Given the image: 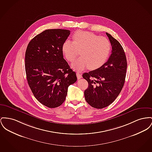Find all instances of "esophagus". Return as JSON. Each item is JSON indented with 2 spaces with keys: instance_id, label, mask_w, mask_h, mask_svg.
Segmentation results:
<instances>
[{
  "instance_id": "34e87169",
  "label": "esophagus",
  "mask_w": 152,
  "mask_h": 152,
  "mask_svg": "<svg viewBox=\"0 0 152 152\" xmlns=\"http://www.w3.org/2000/svg\"><path fill=\"white\" fill-rule=\"evenodd\" d=\"M76 76H77V77L78 79H80L82 77V75H81V74L80 72H77L76 73Z\"/></svg>"
}]
</instances>
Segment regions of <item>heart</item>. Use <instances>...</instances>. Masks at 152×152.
I'll list each match as a JSON object with an SVG mask.
<instances>
[{"mask_svg": "<svg viewBox=\"0 0 152 152\" xmlns=\"http://www.w3.org/2000/svg\"><path fill=\"white\" fill-rule=\"evenodd\" d=\"M81 56L72 64V68L81 71L89 67L95 70L106 62L111 50L110 41L106 38L93 33L78 31L73 36V41L66 39L62 46V52L65 58L72 62L79 54Z\"/></svg>", "mask_w": 152, "mask_h": 152, "instance_id": "1", "label": "heart"}]
</instances>
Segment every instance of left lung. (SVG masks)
Listing matches in <instances>:
<instances>
[{"label":"left lung","instance_id":"1","mask_svg":"<svg viewBox=\"0 0 152 152\" xmlns=\"http://www.w3.org/2000/svg\"><path fill=\"white\" fill-rule=\"evenodd\" d=\"M112 46L111 54L100 68L88 73L83 77L88 81L84 91L86 102L95 108H103L111 104L118 97L125 83L127 61L121 44L106 33Z\"/></svg>","mask_w":152,"mask_h":152}]
</instances>
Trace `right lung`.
I'll return each mask as SVG.
<instances>
[{
    "mask_svg": "<svg viewBox=\"0 0 152 152\" xmlns=\"http://www.w3.org/2000/svg\"><path fill=\"white\" fill-rule=\"evenodd\" d=\"M65 29H48L34 37L25 53V71L34 96L49 108L61 106L76 74L63 58L62 46L70 34Z\"/></svg>",
    "mask_w": 152,
    "mask_h": 152,
    "instance_id": "add662e5",
    "label": "right lung"
}]
</instances>
